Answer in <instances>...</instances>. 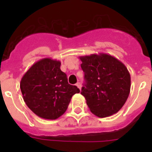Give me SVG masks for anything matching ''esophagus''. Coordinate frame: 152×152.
<instances>
[{"label":"esophagus","instance_id":"esophagus-1","mask_svg":"<svg viewBox=\"0 0 152 152\" xmlns=\"http://www.w3.org/2000/svg\"><path fill=\"white\" fill-rule=\"evenodd\" d=\"M76 86H77V88L80 90V88H81V84H80V82H77V84H76Z\"/></svg>","mask_w":152,"mask_h":152}]
</instances>
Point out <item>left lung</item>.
I'll return each instance as SVG.
<instances>
[{
	"label": "left lung",
	"instance_id": "left-lung-1",
	"mask_svg": "<svg viewBox=\"0 0 152 152\" xmlns=\"http://www.w3.org/2000/svg\"><path fill=\"white\" fill-rule=\"evenodd\" d=\"M79 58L85 79L80 94L90 110L100 118L116 113L130 93L131 77L126 65L106 53Z\"/></svg>",
	"mask_w": 152,
	"mask_h": 152
}]
</instances>
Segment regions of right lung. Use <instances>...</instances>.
Here are the masks:
<instances>
[{"instance_id":"add662e5","label":"right lung","mask_w":152,"mask_h":152,"mask_svg":"<svg viewBox=\"0 0 152 152\" xmlns=\"http://www.w3.org/2000/svg\"><path fill=\"white\" fill-rule=\"evenodd\" d=\"M60 66V61L45 58L35 62L20 80L24 102L42 119L53 120L62 116L72 96L80 92L76 86L68 84Z\"/></svg>"}]
</instances>
